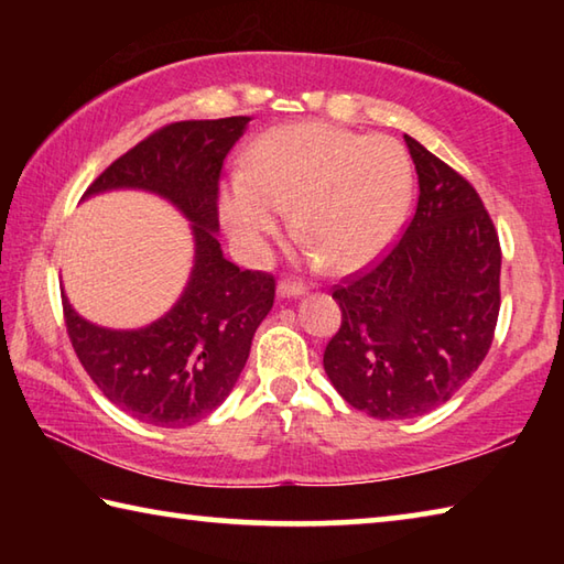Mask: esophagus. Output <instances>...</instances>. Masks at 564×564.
Returning <instances> with one entry per match:
<instances>
[{
	"label": "esophagus",
	"instance_id": "obj_1",
	"mask_svg": "<svg viewBox=\"0 0 564 564\" xmlns=\"http://www.w3.org/2000/svg\"><path fill=\"white\" fill-rule=\"evenodd\" d=\"M308 291V285L303 281H295V279H283L279 281V295L281 299H291V295H303Z\"/></svg>",
	"mask_w": 564,
	"mask_h": 564
}]
</instances>
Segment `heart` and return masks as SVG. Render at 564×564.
Masks as SVG:
<instances>
[{
    "label": "heart",
    "mask_w": 564,
    "mask_h": 564,
    "mask_svg": "<svg viewBox=\"0 0 564 564\" xmlns=\"http://www.w3.org/2000/svg\"><path fill=\"white\" fill-rule=\"evenodd\" d=\"M413 169L395 139L321 121L285 123L256 141L243 174L224 188L221 214L246 248H261L295 206V231L330 269L368 263L395 236Z\"/></svg>",
    "instance_id": "heart-1"
}]
</instances>
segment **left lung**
<instances>
[{
  "label": "left lung",
  "instance_id": "8db88e82",
  "mask_svg": "<svg viewBox=\"0 0 564 564\" xmlns=\"http://www.w3.org/2000/svg\"><path fill=\"white\" fill-rule=\"evenodd\" d=\"M417 206L403 236L333 285L340 328L323 352L338 393L380 420L443 405L488 356L500 238L470 181L405 133Z\"/></svg>",
  "mask_w": 564,
  "mask_h": 564
}]
</instances>
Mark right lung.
<instances>
[{
	"label": "right lung",
	"mask_w": 564,
	"mask_h": 564,
	"mask_svg": "<svg viewBox=\"0 0 564 564\" xmlns=\"http://www.w3.org/2000/svg\"><path fill=\"white\" fill-rule=\"evenodd\" d=\"M248 121L166 123L104 169L84 194L147 188L194 221L191 281L174 308L149 328H99L62 299L66 333L84 370L113 405L151 425L184 427L221 405L246 366L256 328L273 308V275L226 261L216 238L224 159Z\"/></svg>",
	"instance_id": "1"
}]
</instances>
